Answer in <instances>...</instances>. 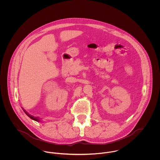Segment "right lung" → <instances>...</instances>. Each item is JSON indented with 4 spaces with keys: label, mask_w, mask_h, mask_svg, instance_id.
I'll return each instance as SVG.
<instances>
[{
    "label": "right lung",
    "mask_w": 160,
    "mask_h": 160,
    "mask_svg": "<svg viewBox=\"0 0 160 160\" xmlns=\"http://www.w3.org/2000/svg\"><path fill=\"white\" fill-rule=\"evenodd\" d=\"M24 111V112L26 113V114H27L31 119H32V120H34V121H39V119H38V118H35V117H34V116H30L29 114H28L26 112V111L25 110H23Z\"/></svg>",
    "instance_id": "add662e5"
}]
</instances>
